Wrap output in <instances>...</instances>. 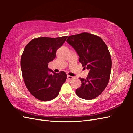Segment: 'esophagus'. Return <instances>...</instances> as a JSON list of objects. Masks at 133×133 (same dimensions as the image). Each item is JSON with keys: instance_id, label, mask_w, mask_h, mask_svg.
Instances as JSON below:
<instances>
[{"instance_id": "34e87169", "label": "esophagus", "mask_w": 133, "mask_h": 133, "mask_svg": "<svg viewBox=\"0 0 133 133\" xmlns=\"http://www.w3.org/2000/svg\"><path fill=\"white\" fill-rule=\"evenodd\" d=\"M73 78H74L73 77H71V76L70 75H67V79H72Z\"/></svg>"}]
</instances>
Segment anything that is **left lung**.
Instances as JSON below:
<instances>
[{
	"label": "left lung",
	"mask_w": 133,
	"mask_h": 133,
	"mask_svg": "<svg viewBox=\"0 0 133 133\" xmlns=\"http://www.w3.org/2000/svg\"><path fill=\"white\" fill-rule=\"evenodd\" d=\"M67 42L79 56L82 66L89 70L85 79L79 78L82 84L76 94L93 99L103 91L110 79L112 62L108 48L99 36L87 32L69 36Z\"/></svg>",
	"instance_id": "8db88e82"
}]
</instances>
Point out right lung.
Instances as JSON below:
<instances>
[{"label":"right lung","instance_id":"1","mask_svg":"<svg viewBox=\"0 0 133 133\" xmlns=\"http://www.w3.org/2000/svg\"><path fill=\"white\" fill-rule=\"evenodd\" d=\"M67 37L35 38L24 48L21 59L22 76L28 90L39 100L48 101L56 98L67 79L66 72L55 73L48 64L55 59L56 50Z\"/></svg>","mask_w":133,"mask_h":133}]
</instances>
